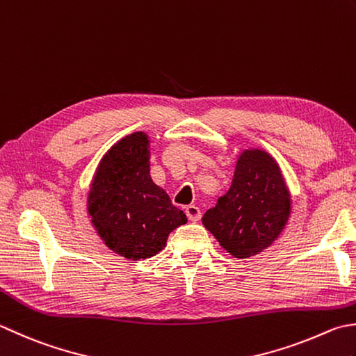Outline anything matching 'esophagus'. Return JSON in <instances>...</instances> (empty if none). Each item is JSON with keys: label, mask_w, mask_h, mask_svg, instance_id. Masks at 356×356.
<instances>
[{"label": "esophagus", "mask_w": 356, "mask_h": 356, "mask_svg": "<svg viewBox=\"0 0 356 356\" xmlns=\"http://www.w3.org/2000/svg\"><path fill=\"white\" fill-rule=\"evenodd\" d=\"M185 213H186V218L190 219L191 222H197L200 219V216H202L200 210L196 205H188L185 208Z\"/></svg>", "instance_id": "34e87169"}]
</instances>
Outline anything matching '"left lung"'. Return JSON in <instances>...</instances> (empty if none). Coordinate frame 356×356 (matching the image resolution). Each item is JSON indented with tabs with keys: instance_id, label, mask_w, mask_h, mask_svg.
Returning <instances> with one entry per match:
<instances>
[{
	"instance_id": "8db88e82",
	"label": "left lung",
	"mask_w": 356,
	"mask_h": 356,
	"mask_svg": "<svg viewBox=\"0 0 356 356\" xmlns=\"http://www.w3.org/2000/svg\"><path fill=\"white\" fill-rule=\"evenodd\" d=\"M291 199L280 165L267 151L245 149L236 162L227 194L202 224L227 252L245 259L273 243L287 225Z\"/></svg>"
}]
</instances>
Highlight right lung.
Segmentation results:
<instances>
[{"label": "right lung", "mask_w": 356, "mask_h": 356, "mask_svg": "<svg viewBox=\"0 0 356 356\" xmlns=\"http://www.w3.org/2000/svg\"><path fill=\"white\" fill-rule=\"evenodd\" d=\"M88 213L104 245L132 261L157 254L172 229L186 224L184 211L152 182L149 137L142 131L123 137L100 160Z\"/></svg>", "instance_id": "add662e5"}]
</instances>
